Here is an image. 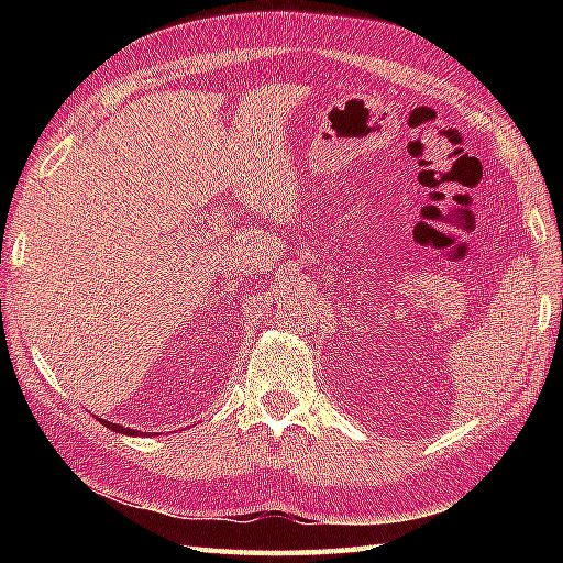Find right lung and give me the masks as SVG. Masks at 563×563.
Wrapping results in <instances>:
<instances>
[{
	"instance_id": "1",
	"label": "right lung",
	"mask_w": 563,
	"mask_h": 563,
	"mask_svg": "<svg viewBox=\"0 0 563 563\" xmlns=\"http://www.w3.org/2000/svg\"><path fill=\"white\" fill-rule=\"evenodd\" d=\"M99 421L109 428V430H113V433H123V435H135V430H130V428H123V426H118V423H111V421H103V418H99Z\"/></svg>"
}]
</instances>
